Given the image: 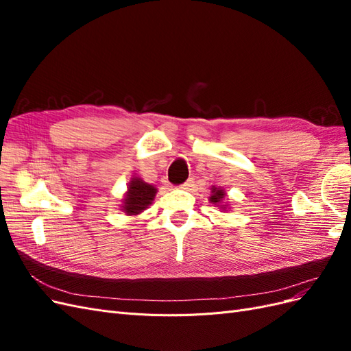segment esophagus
I'll use <instances>...</instances> for the list:
<instances>
[{"label": "esophagus", "instance_id": "1", "mask_svg": "<svg viewBox=\"0 0 351 351\" xmlns=\"http://www.w3.org/2000/svg\"><path fill=\"white\" fill-rule=\"evenodd\" d=\"M195 186V180L193 178H189L186 183H183L182 186H178L180 189H183V190H189L190 187H193Z\"/></svg>", "mask_w": 351, "mask_h": 351}]
</instances>
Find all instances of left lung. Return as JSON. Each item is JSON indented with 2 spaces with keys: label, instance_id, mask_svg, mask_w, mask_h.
<instances>
[{
  "label": "left lung",
  "instance_id": "8db88e82",
  "mask_svg": "<svg viewBox=\"0 0 351 351\" xmlns=\"http://www.w3.org/2000/svg\"><path fill=\"white\" fill-rule=\"evenodd\" d=\"M210 193H212L210 197H209L210 204H214V205H217V206H221L222 209H226V205H222V200H224V197H226L224 189L212 187V189H210Z\"/></svg>",
  "mask_w": 351,
  "mask_h": 351
}]
</instances>
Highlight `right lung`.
<instances>
[{
    "mask_svg": "<svg viewBox=\"0 0 351 351\" xmlns=\"http://www.w3.org/2000/svg\"><path fill=\"white\" fill-rule=\"evenodd\" d=\"M155 195L156 189L152 184L145 183L139 177H133L127 187L121 208L125 215H139L152 204Z\"/></svg>",
    "mask_w": 351,
    "mask_h": 351,
    "instance_id": "add662e5",
    "label": "right lung"
}]
</instances>
